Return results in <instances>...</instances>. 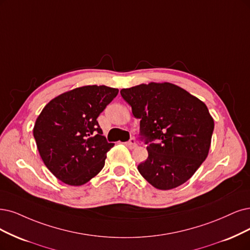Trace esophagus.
Segmentation results:
<instances>
[{"instance_id": "esophagus-1", "label": "esophagus", "mask_w": 250, "mask_h": 250, "mask_svg": "<svg viewBox=\"0 0 250 250\" xmlns=\"http://www.w3.org/2000/svg\"><path fill=\"white\" fill-rule=\"evenodd\" d=\"M126 145H127V147H128V148H131V149L135 148V147L137 146L136 140L134 139V138H131V139H130V140H128V141L126 142Z\"/></svg>"}]
</instances>
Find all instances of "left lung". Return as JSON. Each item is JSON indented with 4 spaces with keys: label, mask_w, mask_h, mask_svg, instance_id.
<instances>
[{
    "label": "left lung",
    "mask_w": 250,
    "mask_h": 250,
    "mask_svg": "<svg viewBox=\"0 0 250 250\" xmlns=\"http://www.w3.org/2000/svg\"><path fill=\"white\" fill-rule=\"evenodd\" d=\"M120 95L140 119V138L147 145L140 174L164 190L187 182L209 152L214 122L207 106L168 82L124 88Z\"/></svg>",
    "instance_id": "left-lung-1"
}]
</instances>
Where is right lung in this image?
<instances>
[{
  "label": "right lung",
  "mask_w": 250,
  "mask_h": 250,
  "mask_svg": "<svg viewBox=\"0 0 250 250\" xmlns=\"http://www.w3.org/2000/svg\"><path fill=\"white\" fill-rule=\"evenodd\" d=\"M117 94L105 85L78 87L51 100L37 118L33 133L41 159L63 183L82 186L103 169L114 144L97 118Z\"/></svg>",
  "instance_id": "add662e5"
}]
</instances>
